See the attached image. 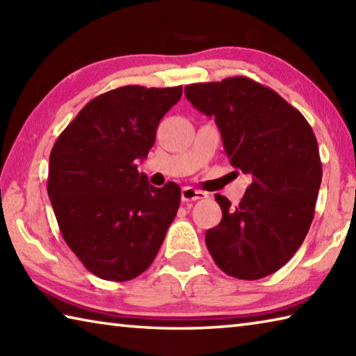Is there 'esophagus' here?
<instances>
[{
    "mask_svg": "<svg viewBox=\"0 0 356 356\" xmlns=\"http://www.w3.org/2000/svg\"><path fill=\"white\" fill-rule=\"evenodd\" d=\"M208 194L207 192H202V191H197L194 188H191V186H186L181 191V198L183 202H195V200H203V198H207Z\"/></svg>",
    "mask_w": 356,
    "mask_h": 356,
    "instance_id": "1",
    "label": "esophagus"
}]
</instances>
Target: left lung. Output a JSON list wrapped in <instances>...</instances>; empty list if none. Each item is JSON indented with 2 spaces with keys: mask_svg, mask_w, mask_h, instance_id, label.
<instances>
[{
  "mask_svg": "<svg viewBox=\"0 0 356 356\" xmlns=\"http://www.w3.org/2000/svg\"><path fill=\"white\" fill-rule=\"evenodd\" d=\"M184 95L214 117L229 164L252 175L239 204L216 194L222 220L204 236L214 263L229 277L277 272L302 245L322 181L316 136L275 90L245 76L189 84Z\"/></svg>",
  "mask_w": 356,
  "mask_h": 356,
  "instance_id": "8db88e82",
  "label": "left lung"
}]
</instances>
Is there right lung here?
Here are the masks:
<instances>
[{"label": "right lung", "mask_w": 356, "mask_h": 356, "mask_svg": "<svg viewBox=\"0 0 356 356\" xmlns=\"http://www.w3.org/2000/svg\"><path fill=\"white\" fill-rule=\"evenodd\" d=\"M181 95V86L118 87L87 103L54 143L48 197L67 245L98 278L145 272L177 216L179 186L154 188L137 162Z\"/></svg>", "instance_id": "1"}]
</instances>
